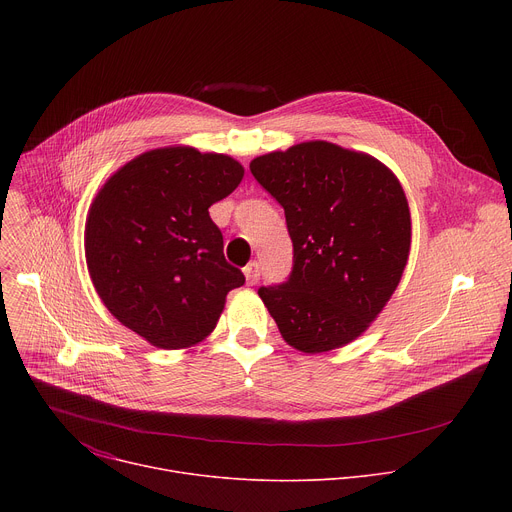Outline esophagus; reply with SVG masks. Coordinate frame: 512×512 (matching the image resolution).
Returning a JSON list of instances; mask_svg holds the SVG:
<instances>
[{
  "label": "esophagus",
  "instance_id": "1",
  "mask_svg": "<svg viewBox=\"0 0 512 512\" xmlns=\"http://www.w3.org/2000/svg\"><path fill=\"white\" fill-rule=\"evenodd\" d=\"M243 273H245V277H247V283H257V279H259V275H261V265L257 263V261H251V263H247V267L243 269Z\"/></svg>",
  "mask_w": 512,
  "mask_h": 512
}]
</instances>
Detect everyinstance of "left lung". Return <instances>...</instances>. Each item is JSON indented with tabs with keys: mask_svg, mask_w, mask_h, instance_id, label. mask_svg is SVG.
Wrapping results in <instances>:
<instances>
[{
	"mask_svg": "<svg viewBox=\"0 0 512 512\" xmlns=\"http://www.w3.org/2000/svg\"><path fill=\"white\" fill-rule=\"evenodd\" d=\"M283 206L294 265L259 287L283 340L326 352L360 336L401 281L411 216L395 174L379 160L328 141L298 143L251 162Z\"/></svg>",
	"mask_w": 512,
	"mask_h": 512,
	"instance_id": "1",
	"label": "left lung"
}]
</instances>
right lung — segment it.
<instances>
[{"mask_svg": "<svg viewBox=\"0 0 512 512\" xmlns=\"http://www.w3.org/2000/svg\"><path fill=\"white\" fill-rule=\"evenodd\" d=\"M243 174L223 154L164 148L125 164L97 194L85 231L93 285L107 310L154 346L204 340L229 291L245 283L208 214Z\"/></svg>", "mask_w": 512, "mask_h": 512, "instance_id": "1", "label": "right lung"}]
</instances>
